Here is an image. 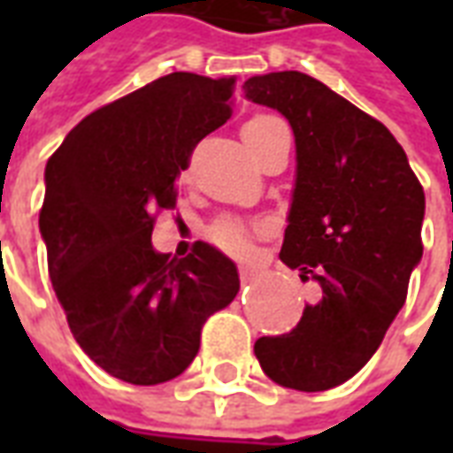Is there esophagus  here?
I'll return each instance as SVG.
<instances>
[{"instance_id": "obj_1", "label": "esophagus", "mask_w": 453, "mask_h": 453, "mask_svg": "<svg viewBox=\"0 0 453 453\" xmlns=\"http://www.w3.org/2000/svg\"><path fill=\"white\" fill-rule=\"evenodd\" d=\"M255 265H250V262H242V265H240V276H242V281H252V279H255Z\"/></svg>"}]
</instances>
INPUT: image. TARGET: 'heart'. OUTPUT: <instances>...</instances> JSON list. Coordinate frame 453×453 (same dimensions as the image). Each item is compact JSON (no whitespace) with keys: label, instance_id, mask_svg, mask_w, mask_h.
<instances>
[{"label":"heart","instance_id":"heart-1","mask_svg":"<svg viewBox=\"0 0 453 453\" xmlns=\"http://www.w3.org/2000/svg\"><path fill=\"white\" fill-rule=\"evenodd\" d=\"M272 116H255V119H250L242 126V130H255V128H262L266 123H272ZM216 240L220 242L223 247L227 250H245L247 247V235L245 230L240 226H233V223H226V226H220L216 230Z\"/></svg>","mask_w":453,"mask_h":453}]
</instances>
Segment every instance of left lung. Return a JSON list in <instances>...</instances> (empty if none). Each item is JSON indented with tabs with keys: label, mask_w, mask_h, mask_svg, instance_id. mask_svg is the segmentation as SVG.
I'll use <instances>...</instances> for the list:
<instances>
[{
	"label": "left lung",
	"mask_w": 453,
	"mask_h": 453,
	"mask_svg": "<svg viewBox=\"0 0 453 453\" xmlns=\"http://www.w3.org/2000/svg\"><path fill=\"white\" fill-rule=\"evenodd\" d=\"M242 89L291 123L296 184L279 257L323 288L291 333L259 337L255 354L284 388H334L373 357L405 303L425 191L393 133L323 82L286 70Z\"/></svg>",
	"instance_id": "8db88e82"
}]
</instances>
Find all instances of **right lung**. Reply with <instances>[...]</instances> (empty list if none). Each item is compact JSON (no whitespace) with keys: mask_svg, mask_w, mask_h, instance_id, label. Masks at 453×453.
<instances>
[{"mask_svg":"<svg viewBox=\"0 0 453 453\" xmlns=\"http://www.w3.org/2000/svg\"><path fill=\"white\" fill-rule=\"evenodd\" d=\"M235 77L172 73L74 126L45 165L38 226L48 272L84 354L113 379L157 386L194 361L201 327L240 291L237 266L196 242L152 247L191 150L230 119Z\"/></svg>","mask_w":453,"mask_h":453,"instance_id":"1","label":"right lung"}]
</instances>
